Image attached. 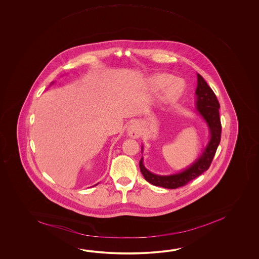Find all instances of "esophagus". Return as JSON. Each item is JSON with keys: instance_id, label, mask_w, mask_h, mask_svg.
Wrapping results in <instances>:
<instances>
[{"instance_id": "obj_1", "label": "esophagus", "mask_w": 259, "mask_h": 259, "mask_svg": "<svg viewBox=\"0 0 259 259\" xmlns=\"http://www.w3.org/2000/svg\"><path fill=\"white\" fill-rule=\"evenodd\" d=\"M127 134L130 137L133 138V139H137L142 135L141 127H140V125L138 124L137 122L132 123L127 127Z\"/></svg>"}]
</instances>
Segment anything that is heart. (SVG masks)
Returning a JSON list of instances; mask_svg holds the SVG:
<instances>
[{
  "label": "heart",
  "instance_id": "obj_1",
  "mask_svg": "<svg viewBox=\"0 0 259 259\" xmlns=\"http://www.w3.org/2000/svg\"><path fill=\"white\" fill-rule=\"evenodd\" d=\"M152 87L154 90H159L165 86L162 99L165 103H172L181 97L183 93V85L182 82L170 74L162 73L155 75L151 80Z\"/></svg>",
  "mask_w": 259,
  "mask_h": 259
}]
</instances>
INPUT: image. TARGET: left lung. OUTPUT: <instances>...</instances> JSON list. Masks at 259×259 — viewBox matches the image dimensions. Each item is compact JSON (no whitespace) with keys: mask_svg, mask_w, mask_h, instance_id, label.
<instances>
[{"mask_svg":"<svg viewBox=\"0 0 259 259\" xmlns=\"http://www.w3.org/2000/svg\"><path fill=\"white\" fill-rule=\"evenodd\" d=\"M195 108L209 130V142L204 147L201 155H199L198 158L192 165L176 174L164 176L152 173L143 165V158L142 157L140 161L141 172L144 179L154 186L166 189L182 187L209 168L221 137V123L219 111L220 106L214 92L200 74H197V88L195 91ZM143 150V146H142V151Z\"/></svg>","mask_w":259,"mask_h":259,"instance_id":"left-lung-1","label":"left lung"}]
</instances>
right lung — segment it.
<instances>
[{"label": "right lung", "instance_id": "right-lung-1", "mask_svg": "<svg viewBox=\"0 0 259 259\" xmlns=\"http://www.w3.org/2000/svg\"><path fill=\"white\" fill-rule=\"evenodd\" d=\"M96 185H97V184H96ZM94 186H95V185H94Z\"/></svg>", "mask_w": 259, "mask_h": 259}]
</instances>
